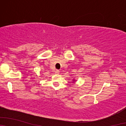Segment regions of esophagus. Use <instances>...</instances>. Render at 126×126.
<instances>
[{
    "label": "esophagus",
    "mask_w": 126,
    "mask_h": 126,
    "mask_svg": "<svg viewBox=\"0 0 126 126\" xmlns=\"http://www.w3.org/2000/svg\"><path fill=\"white\" fill-rule=\"evenodd\" d=\"M54 72H55V73L56 74V75H58V74L60 73V71L58 70H56L54 71Z\"/></svg>",
    "instance_id": "34e87169"
}]
</instances>
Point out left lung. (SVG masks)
Instances as JSON below:
<instances>
[{"label":"left lung","mask_w":126,"mask_h":126,"mask_svg":"<svg viewBox=\"0 0 126 126\" xmlns=\"http://www.w3.org/2000/svg\"><path fill=\"white\" fill-rule=\"evenodd\" d=\"M76 81V80L75 79H73V83H75V82Z\"/></svg>","instance_id":"8db88e82"}]
</instances>
